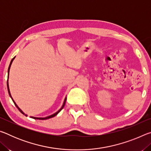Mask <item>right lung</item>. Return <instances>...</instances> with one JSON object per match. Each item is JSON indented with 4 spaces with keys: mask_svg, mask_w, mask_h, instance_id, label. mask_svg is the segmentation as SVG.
<instances>
[{
    "mask_svg": "<svg viewBox=\"0 0 151 151\" xmlns=\"http://www.w3.org/2000/svg\"><path fill=\"white\" fill-rule=\"evenodd\" d=\"M15 57H14L13 58H12V59L11 60V63H10V65H9V68H8V80H7V88H8V92H9V96H10V97H11V98L12 99V101H13V103H14V104H15V106H17V108L19 110V111L21 112L22 114H23L24 115H25L26 116H27V114H26L24 113V112L22 111L21 109H20L19 106H18V105L17 104H16V103H15L14 102V101L13 100V99H12V96H11V92H10V89H9V71H10V68H11V65H12V62H13V60H14V59L15 58ZM66 97H65V100H64V102H63V105H62V106H61V108L58 110V111H57V112H56L55 113H54V114H51V115H49V116H46V117H35V116H30L31 117L32 119H38V120H47V119H50V118H52V117H54V116H55L56 115H57V114H58V112H59L61 110H62L63 109V107H64V106H65V103H66Z\"/></svg>",
    "mask_w": 151,
    "mask_h": 151,
    "instance_id": "add662e5",
    "label": "right lung"
}]
</instances>
